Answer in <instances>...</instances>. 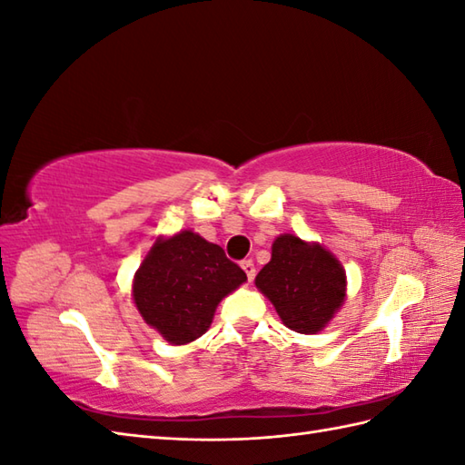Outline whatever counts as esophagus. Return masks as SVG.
<instances>
[{"label": "esophagus", "instance_id": "1", "mask_svg": "<svg viewBox=\"0 0 465 465\" xmlns=\"http://www.w3.org/2000/svg\"><path fill=\"white\" fill-rule=\"evenodd\" d=\"M242 270L245 272V275H248L250 282L255 278V265H253L252 260H243L242 262Z\"/></svg>", "mask_w": 465, "mask_h": 465}]
</instances>
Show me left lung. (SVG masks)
Returning <instances> with one entry per match:
<instances>
[{
    "label": "left lung",
    "instance_id": "8db88e82",
    "mask_svg": "<svg viewBox=\"0 0 465 465\" xmlns=\"http://www.w3.org/2000/svg\"><path fill=\"white\" fill-rule=\"evenodd\" d=\"M255 285L298 333H318L345 300V270L331 252L298 235L282 233L272 260L255 275Z\"/></svg>",
    "mask_w": 465,
    "mask_h": 465
}]
</instances>
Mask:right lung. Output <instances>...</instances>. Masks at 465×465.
Returning a JSON list of instances; mask_svg holds the SVG:
<instances>
[{"instance_id":"add662e5","label":"right lung","mask_w":465,"mask_h":465,"mask_svg":"<svg viewBox=\"0 0 465 465\" xmlns=\"http://www.w3.org/2000/svg\"><path fill=\"white\" fill-rule=\"evenodd\" d=\"M248 275L220 245L183 230L157 238L134 275V302L165 341L183 345L210 330L217 303Z\"/></svg>"}]
</instances>
